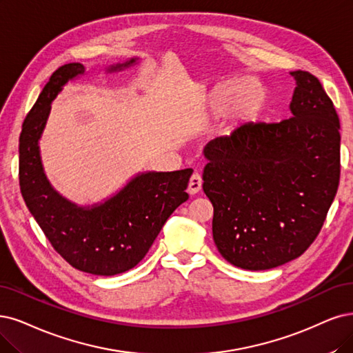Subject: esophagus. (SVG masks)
<instances>
[{
    "mask_svg": "<svg viewBox=\"0 0 353 353\" xmlns=\"http://www.w3.org/2000/svg\"><path fill=\"white\" fill-rule=\"evenodd\" d=\"M202 189V177L199 173H193L190 180H189V188H188V192L190 194H194L198 193L199 190Z\"/></svg>",
    "mask_w": 353,
    "mask_h": 353,
    "instance_id": "esophagus-1",
    "label": "esophagus"
}]
</instances>
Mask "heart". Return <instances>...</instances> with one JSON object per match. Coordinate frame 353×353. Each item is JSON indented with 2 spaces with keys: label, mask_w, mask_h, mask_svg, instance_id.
Wrapping results in <instances>:
<instances>
[{
  "label": "heart",
  "mask_w": 353,
  "mask_h": 353,
  "mask_svg": "<svg viewBox=\"0 0 353 353\" xmlns=\"http://www.w3.org/2000/svg\"><path fill=\"white\" fill-rule=\"evenodd\" d=\"M265 103V91L259 83L247 81H224L218 84L206 100V108L212 116L225 113L230 125H241L262 109Z\"/></svg>",
  "instance_id": "obj_1"
}]
</instances>
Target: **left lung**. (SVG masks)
<instances>
[{"label":"left lung","mask_w":353,"mask_h":353,"mask_svg":"<svg viewBox=\"0 0 353 353\" xmlns=\"http://www.w3.org/2000/svg\"><path fill=\"white\" fill-rule=\"evenodd\" d=\"M296 81L291 117L244 123L203 148L212 236L227 262L266 270L301 256L319 236L341 179V123L319 78Z\"/></svg>","instance_id":"1"}]
</instances>
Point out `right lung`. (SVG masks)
<instances>
[{"mask_svg": "<svg viewBox=\"0 0 353 353\" xmlns=\"http://www.w3.org/2000/svg\"><path fill=\"white\" fill-rule=\"evenodd\" d=\"M137 62L112 65L109 72ZM85 72L72 62L50 75L23 122L19 143V180L23 199L52 247L67 262L91 275L113 276L135 268L145 257L168 216L188 201L185 192L192 168L147 172L135 176L112 198L93 206H78L50 186L39 151L50 103L62 87Z\"/></svg>", "mask_w": 353, "mask_h": 353, "instance_id": "1", "label": "right lung"}]
</instances>
